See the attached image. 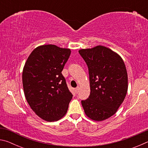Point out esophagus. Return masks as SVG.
Here are the masks:
<instances>
[{
    "mask_svg": "<svg viewBox=\"0 0 148 148\" xmlns=\"http://www.w3.org/2000/svg\"><path fill=\"white\" fill-rule=\"evenodd\" d=\"M79 87H77L76 89H75V91H76V93H77V92H79Z\"/></svg>",
    "mask_w": 148,
    "mask_h": 148,
    "instance_id": "esophagus-1",
    "label": "esophagus"
}]
</instances>
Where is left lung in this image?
<instances>
[{
    "instance_id": "obj_1",
    "label": "left lung",
    "mask_w": 148,
    "mask_h": 148,
    "mask_svg": "<svg viewBox=\"0 0 148 148\" xmlns=\"http://www.w3.org/2000/svg\"><path fill=\"white\" fill-rule=\"evenodd\" d=\"M79 53L88 67L91 89L89 98L82 101L85 114L95 121H103L116 114L126 96V67L118 54L105 46L82 49Z\"/></svg>"
}]
</instances>
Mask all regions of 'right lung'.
Here are the masks:
<instances>
[{
  "label": "right lung",
  "instance_id": "add662e5",
  "mask_svg": "<svg viewBox=\"0 0 148 148\" xmlns=\"http://www.w3.org/2000/svg\"><path fill=\"white\" fill-rule=\"evenodd\" d=\"M71 53L70 49L43 45L32 51L25 64V96L34 113L45 121H57L68 110L72 94L61 72Z\"/></svg>",
  "mask_w": 148,
  "mask_h": 148
}]
</instances>
